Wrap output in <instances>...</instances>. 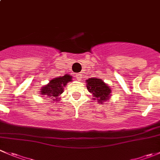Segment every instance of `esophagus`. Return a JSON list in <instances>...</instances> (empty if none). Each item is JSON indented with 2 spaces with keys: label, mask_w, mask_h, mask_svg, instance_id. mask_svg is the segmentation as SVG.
<instances>
[{
  "label": "esophagus",
  "mask_w": 160,
  "mask_h": 160,
  "mask_svg": "<svg viewBox=\"0 0 160 160\" xmlns=\"http://www.w3.org/2000/svg\"><path fill=\"white\" fill-rule=\"evenodd\" d=\"M76 78H77V80H80L82 78V74L81 73H77L76 74Z\"/></svg>",
  "instance_id": "34e87169"
}]
</instances>
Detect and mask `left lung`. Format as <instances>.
<instances>
[{"label":"left lung","mask_w":160,"mask_h":160,"mask_svg":"<svg viewBox=\"0 0 160 160\" xmlns=\"http://www.w3.org/2000/svg\"><path fill=\"white\" fill-rule=\"evenodd\" d=\"M87 88L94 97V100H98V102L102 104L107 101L111 94V88L102 80L98 78H90L87 80Z\"/></svg>","instance_id":"1"}]
</instances>
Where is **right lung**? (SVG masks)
Here are the masks:
<instances>
[{"label":"right lung","mask_w":160,"mask_h":160,"mask_svg":"<svg viewBox=\"0 0 160 160\" xmlns=\"http://www.w3.org/2000/svg\"><path fill=\"white\" fill-rule=\"evenodd\" d=\"M71 80L72 77L68 74H66L63 77H59L57 78L52 79L50 80L49 84L42 88V95L56 98L63 92V87H65L67 83ZM56 100H57V98Z\"/></svg>","instance_id":"obj_1"}]
</instances>
